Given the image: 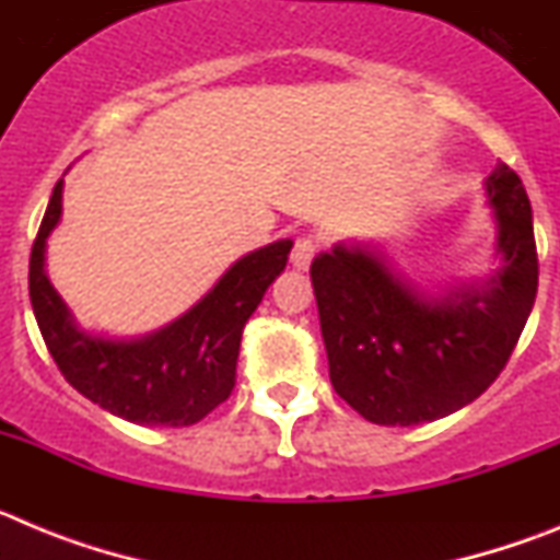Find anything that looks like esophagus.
<instances>
[{
    "instance_id": "1",
    "label": "esophagus",
    "mask_w": 560,
    "mask_h": 560,
    "mask_svg": "<svg viewBox=\"0 0 560 560\" xmlns=\"http://www.w3.org/2000/svg\"><path fill=\"white\" fill-rule=\"evenodd\" d=\"M314 255H316L314 237H311V235L296 237L294 249H291V266H294V269H308L311 260H314Z\"/></svg>"
}]
</instances>
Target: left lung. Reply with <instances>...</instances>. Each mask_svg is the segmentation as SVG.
Segmentation results:
<instances>
[{
    "mask_svg": "<svg viewBox=\"0 0 560 560\" xmlns=\"http://www.w3.org/2000/svg\"><path fill=\"white\" fill-rule=\"evenodd\" d=\"M499 266L485 280L420 289L381 249L336 244L311 264L330 384L378 427L446 418L502 373L538 291L533 210L499 162L485 179Z\"/></svg>",
    "mask_w": 560,
    "mask_h": 560,
    "instance_id": "1",
    "label": "left lung"
}]
</instances>
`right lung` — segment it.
Masks as SVG:
<instances>
[{"instance_id": "add662e5", "label": "right lung", "mask_w": 560, "mask_h": 560, "mask_svg": "<svg viewBox=\"0 0 560 560\" xmlns=\"http://www.w3.org/2000/svg\"><path fill=\"white\" fill-rule=\"evenodd\" d=\"M61 199L63 179H58L30 252V303L61 375L92 404L140 427L199 423L230 398L246 319L285 269L294 244L285 237L235 260L199 303L165 328L112 339L75 323L44 269Z\"/></svg>"}]
</instances>
